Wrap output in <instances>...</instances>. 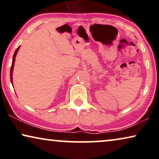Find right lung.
I'll return each instance as SVG.
<instances>
[{"label": "right lung", "mask_w": 159, "mask_h": 159, "mask_svg": "<svg viewBox=\"0 0 159 159\" xmlns=\"http://www.w3.org/2000/svg\"><path fill=\"white\" fill-rule=\"evenodd\" d=\"M19 48H20V46H19V48H17L16 51H15L14 52V56H13V60H12V64H11V71H10V77H11V83L13 84V80H12V75H13V69H14V61H15V57H16V53L17 52H18Z\"/></svg>", "instance_id": "add662e5"}]
</instances>
